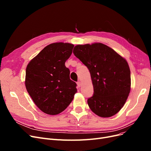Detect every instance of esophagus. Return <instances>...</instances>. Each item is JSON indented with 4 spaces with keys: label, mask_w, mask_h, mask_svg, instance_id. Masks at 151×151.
<instances>
[{
    "label": "esophagus",
    "mask_w": 151,
    "mask_h": 151,
    "mask_svg": "<svg viewBox=\"0 0 151 151\" xmlns=\"http://www.w3.org/2000/svg\"><path fill=\"white\" fill-rule=\"evenodd\" d=\"M77 88H80L81 86V81H78V82H77Z\"/></svg>",
    "instance_id": "34e87169"
}]
</instances>
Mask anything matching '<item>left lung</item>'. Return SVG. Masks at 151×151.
<instances>
[{
	"label": "left lung",
	"mask_w": 151,
	"mask_h": 151,
	"mask_svg": "<svg viewBox=\"0 0 151 151\" xmlns=\"http://www.w3.org/2000/svg\"><path fill=\"white\" fill-rule=\"evenodd\" d=\"M73 53L90 72L94 88L93 96L88 99L90 109L103 118L115 115L130 91V70L127 60L101 43L77 45Z\"/></svg>",
	"instance_id": "1"
}]
</instances>
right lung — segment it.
Here are the masks:
<instances>
[{"label":"right lung","instance_id":"add662e5","mask_svg":"<svg viewBox=\"0 0 151 151\" xmlns=\"http://www.w3.org/2000/svg\"><path fill=\"white\" fill-rule=\"evenodd\" d=\"M74 47L68 43L50 44L27 65L26 88L35 104L45 113H60L74 99L77 84L70 79V70L65 65Z\"/></svg>","mask_w":151,"mask_h":151}]
</instances>
